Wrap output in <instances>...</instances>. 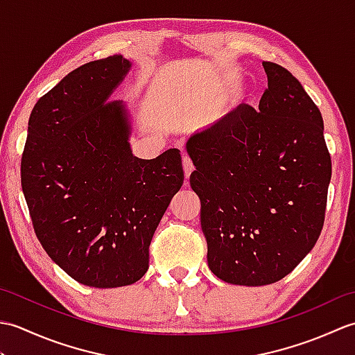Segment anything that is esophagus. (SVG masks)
Segmentation results:
<instances>
[{"label": "esophagus", "mask_w": 355, "mask_h": 355, "mask_svg": "<svg viewBox=\"0 0 355 355\" xmlns=\"http://www.w3.org/2000/svg\"><path fill=\"white\" fill-rule=\"evenodd\" d=\"M183 171H184V177L186 178H189L192 171H193V164L191 162V158L186 157V155H183Z\"/></svg>", "instance_id": "obj_1"}]
</instances>
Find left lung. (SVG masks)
<instances>
[{
	"mask_svg": "<svg viewBox=\"0 0 355 355\" xmlns=\"http://www.w3.org/2000/svg\"><path fill=\"white\" fill-rule=\"evenodd\" d=\"M262 65L259 110L239 105L186 143L209 268L233 285L275 284L297 267L320 236L331 180L319 108L288 70Z\"/></svg>",
	"mask_w": 355,
	"mask_h": 355,
	"instance_id": "8db88e82",
	"label": "left lung"
}]
</instances>
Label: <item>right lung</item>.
Listing matches in <instances>:
<instances>
[{
    "label": "right lung",
    "mask_w": 355,
    "mask_h": 355,
    "mask_svg": "<svg viewBox=\"0 0 355 355\" xmlns=\"http://www.w3.org/2000/svg\"><path fill=\"white\" fill-rule=\"evenodd\" d=\"M131 69L122 55L88 62L36 102L21 186L37 239L74 281L94 288L137 282L149 245L183 186L180 150L132 155L131 125L112 92Z\"/></svg>",
    "instance_id": "1"
}]
</instances>
